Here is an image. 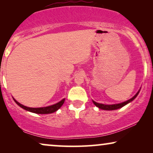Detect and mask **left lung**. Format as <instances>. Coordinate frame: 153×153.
<instances>
[{
	"mask_svg": "<svg viewBox=\"0 0 153 153\" xmlns=\"http://www.w3.org/2000/svg\"><path fill=\"white\" fill-rule=\"evenodd\" d=\"M140 91V90L139 91H138V93L136 94V95L134 96L132 98H131V99H129V100H127L126 102H123V103H120V104H110V105H107V104H99V103H97V102H95V101H93V102L94 103V104L96 106H97L98 108H100V109H103V110H116V109H118V108H120L121 107H123V106H124L125 105H126L129 102L132 101L135 99L136 97H137V96L138 95V94H139Z\"/></svg>",
	"mask_w": 153,
	"mask_h": 153,
	"instance_id": "8db88e82",
	"label": "left lung"
}]
</instances>
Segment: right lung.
Returning <instances> with one entry per match:
<instances>
[{"label": "right lung", "mask_w": 153, "mask_h": 153, "mask_svg": "<svg viewBox=\"0 0 153 153\" xmlns=\"http://www.w3.org/2000/svg\"><path fill=\"white\" fill-rule=\"evenodd\" d=\"M65 100V99L62 100L61 101L58 102V103H56L55 104H53V105H51L49 106H46V107L30 108V107H27V106H24L23 104L19 103L17 101H16V100L14 99V102H15L19 106L24 108V109L28 111L35 113V114H51V113L56 111H57L58 109H59V108L61 107V106L64 103Z\"/></svg>", "instance_id": "1"}]
</instances>
